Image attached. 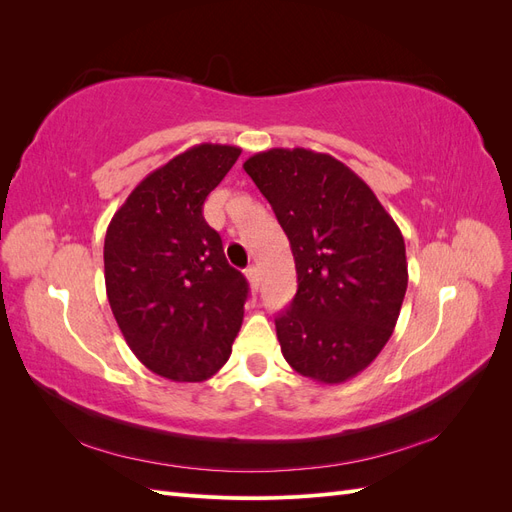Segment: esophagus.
<instances>
[{"instance_id": "34e87169", "label": "esophagus", "mask_w": 512, "mask_h": 512, "mask_svg": "<svg viewBox=\"0 0 512 512\" xmlns=\"http://www.w3.org/2000/svg\"><path fill=\"white\" fill-rule=\"evenodd\" d=\"M245 277H247V282H250V288H252V290H258V288H260V271H258V267L245 269Z\"/></svg>"}]
</instances>
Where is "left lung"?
<instances>
[{
	"label": "left lung",
	"mask_w": 512,
	"mask_h": 512,
	"mask_svg": "<svg viewBox=\"0 0 512 512\" xmlns=\"http://www.w3.org/2000/svg\"><path fill=\"white\" fill-rule=\"evenodd\" d=\"M288 235L297 294L275 318L288 365L342 384L389 342L408 288L406 243L369 185L312 149L275 147L243 162Z\"/></svg>",
	"instance_id": "left-lung-1"
}]
</instances>
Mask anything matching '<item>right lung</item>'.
Segmentation results:
<instances>
[{"label": "right lung", "instance_id": "1", "mask_svg": "<svg viewBox=\"0 0 512 512\" xmlns=\"http://www.w3.org/2000/svg\"><path fill=\"white\" fill-rule=\"evenodd\" d=\"M241 156L200 143L130 192L104 239V282L126 344L153 374L203 382L228 361L247 282L203 218L211 190Z\"/></svg>", "mask_w": 512, "mask_h": 512}]
</instances>
